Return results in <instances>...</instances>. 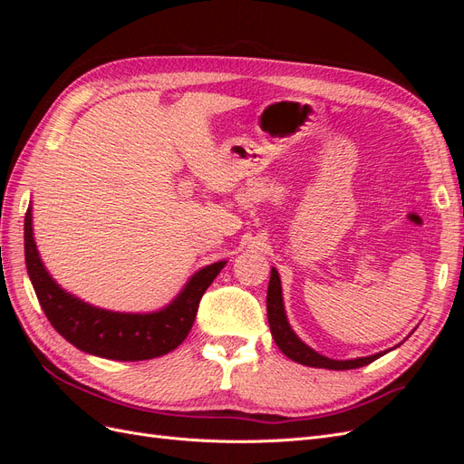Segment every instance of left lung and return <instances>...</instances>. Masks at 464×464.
Masks as SVG:
<instances>
[{
	"mask_svg": "<svg viewBox=\"0 0 464 464\" xmlns=\"http://www.w3.org/2000/svg\"><path fill=\"white\" fill-rule=\"evenodd\" d=\"M266 315H269V327L273 333V339L276 346L283 350V353L298 363H304V366H312V368H327V370H354L368 366L373 360H377L382 354H373L368 358H356V360H331L317 354L315 350L310 346H305L294 331L290 329L286 315H285V305H283V292H280V278L276 269L271 271V280H269V290H266Z\"/></svg>",
	"mask_w": 464,
	"mask_h": 464,
	"instance_id": "left-lung-1",
	"label": "left lung"
}]
</instances>
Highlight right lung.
Instances as JSON below:
<instances>
[{
  "label": "right lung",
  "instance_id": "add662e5",
  "mask_svg": "<svg viewBox=\"0 0 464 464\" xmlns=\"http://www.w3.org/2000/svg\"><path fill=\"white\" fill-rule=\"evenodd\" d=\"M24 259L36 298L53 329L82 353L123 362L159 358L184 343L205 290L227 265L218 261L205 266L170 305L141 315L98 310L55 285L38 257L31 208L24 215Z\"/></svg>",
  "mask_w": 464,
  "mask_h": 464
}]
</instances>
